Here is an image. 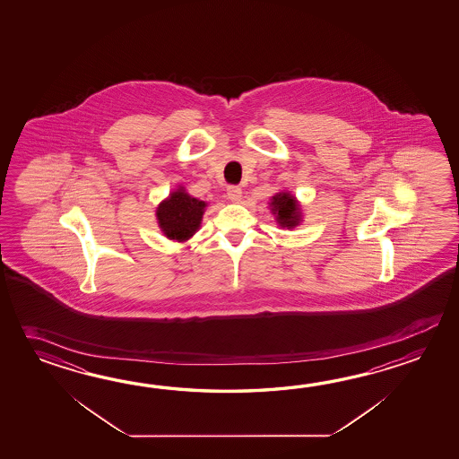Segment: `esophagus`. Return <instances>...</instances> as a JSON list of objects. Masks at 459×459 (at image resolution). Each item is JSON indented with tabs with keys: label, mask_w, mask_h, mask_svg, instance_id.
Here are the masks:
<instances>
[{
	"label": "esophagus",
	"mask_w": 459,
	"mask_h": 459,
	"mask_svg": "<svg viewBox=\"0 0 459 459\" xmlns=\"http://www.w3.org/2000/svg\"><path fill=\"white\" fill-rule=\"evenodd\" d=\"M228 198L233 202V204H238V202H241V196H243V190L239 188V186H228Z\"/></svg>",
	"instance_id": "1"
}]
</instances>
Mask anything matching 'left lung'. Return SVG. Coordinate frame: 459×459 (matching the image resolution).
<instances>
[{"mask_svg":"<svg viewBox=\"0 0 459 459\" xmlns=\"http://www.w3.org/2000/svg\"><path fill=\"white\" fill-rule=\"evenodd\" d=\"M271 213H273L277 225L285 230H293L303 221V210L297 196L292 195L289 190H282L271 198Z\"/></svg>","mask_w":459,"mask_h":459,"instance_id":"1","label":"left lung"}]
</instances>
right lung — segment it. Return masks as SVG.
I'll use <instances>...</instances> for the list:
<instances>
[{"label":"right lung","mask_w":459,"mask_h":459,"mask_svg":"<svg viewBox=\"0 0 459 459\" xmlns=\"http://www.w3.org/2000/svg\"><path fill=\"white\" fill-rule=\"evenodd\" d=\"M206 206V202L190 195L186 186H178L157 205V225L167 239L186 243L200 230Z\"/></svg>","instance_id":"add662e5"}]
</instances>
